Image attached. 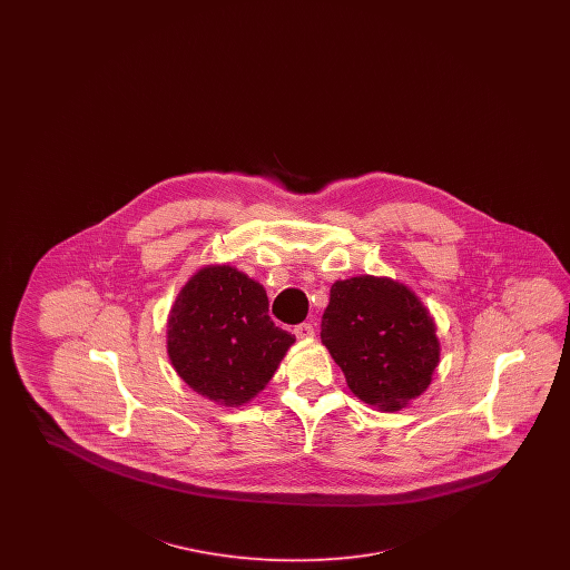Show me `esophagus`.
Listing matches in <instances>:
<instances>
[{
  "label": "esophagus",
  "instance_id": "1",
  "mask_svg": "<svg viewBox=\"0 0 570 570\" xmlns=\"http://www.w3.org/2000/svg\"><path fill=\"white\" fill-rule=\"evenodd\" d=\"M295 335L298 340H309V337H314V326H312V323H301V325L295 326Z\"/></svg>",
  "mask_w": 570,
  "mask_h": 570
}]
</instances>
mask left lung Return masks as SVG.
I'll use <instances>...</instances> for the list:
<instances>
[{
  "label": "left lung",
  "mask_w": 570,
  "mask_h": 570,
  "mask_svg": "<svg viewBox=\"0 0 570 570\" xmlns=\"http://www.w3.org/2000/svg\"><path fill=\"white\" fill-rule=\"evenodd\" d=\"M321 340L354 395L400 410L432 382L440 342L430 309L400 282L358 275L331 286Z\"/></svg>",
  "instance_id": "1"
}]
</instances>
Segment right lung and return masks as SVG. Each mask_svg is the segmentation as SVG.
Returning a JSON list of instances; mask_svg holds the SVG:
<instances>
[{"mask_svg": "<svg viewBox=\"0 0 570 570\" xmlns=\"http://www.w3.org/2000/svg\"><path fill=\"white\" fill-rule=\"evenodd\" d=\"M168 356L196 393L244 406L272 380L295 335L275 326L265 288L230 265L194 273L168 316Z\"/></svg>", "mask_w": 570, "mask_h": 570, "instance_id": "obj_1", "label": "right lung"}]
</instances>
